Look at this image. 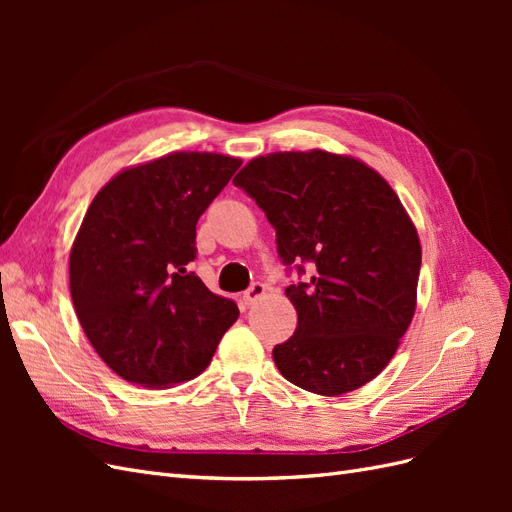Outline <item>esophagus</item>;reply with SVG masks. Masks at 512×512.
Here are the masks:
<instances>
[{
    "label": "esophagus",
    "instance_id": "esophagus-1",
    "mask_svg": "<svg viewBox=\"0 0 512 512\" xmlns=\"http://www.w3.org/2000/svg\"><path fill=\"white\" fill-rule=\"evenodd\" d=\"M265 292H267V286H265V284H262V282H254L250 288H247V290L243 292L245 305H254Z\"/></svg>",
    "mask_w": 512,
    "mask_h": 512
}]
</instances>
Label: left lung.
<instances>
[{
	"mask_svg": "<svg viewBox=\"0 0 512 512\" xmlns=\"http://www.w3.org/2000/svg\"><path fill=\"white\" fill-rule=\"evenodd\" d=\"M232 183L265 211L286 269L308 275L286 288L299 320L273 348L280 374L327 397L374 380L410 327L421 273L416 228L391 185L320 149L260 156Z\"/></svg>",
	"mask_w": 512,
	"mask_h": 512,
	"instance_id": "obj_1",
	"label": "left lung"
}]
</instances>
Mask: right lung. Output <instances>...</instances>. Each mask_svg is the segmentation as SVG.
Returning <instances> with one entry per match:
<instances>
[{
	"label": "right lung",
	"instance_id": "right-lung-1",
	"mask_svg": "<svg viewBox=\"0 0 512 512\" xmlns=\"http://www.w3.org/2000/svg\"><path fill=\"white\" fill-rule=\"evenodd\" d=\"M241 160L177 151L123 170L89 205L70 252V294L87 339L138 386L196 378L239 318L188 271L196 224Z\"/></svg>",
	"mask_w": 512,
	"mask_h": 512
}]
</instances>
